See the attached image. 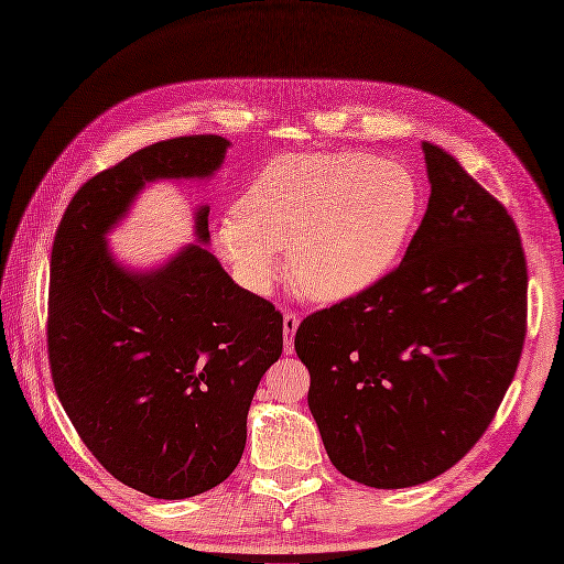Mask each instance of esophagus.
<instances>
[{
    "label": "esophagus",
    "mask_w": 564,
    "mask_h": 564,
    "mask_svg": "<svg viewBox=\"0 0 564 564\" xmlns=\"http://www.w3.org/2000/svg\"><path fill=\"white\" fill-rule=\"evenodd\" d=\"M299 329V315L294 313H284L282 317V334H284V352L292 355L294 352V336Z\"/></svg>",
    "instance_id": "34e87169"
}]
</instances>
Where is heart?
I'll return each mask as SVG.
<instances>
[{
	"label": "heart",
	"mask_w": 564,
	"mask_h": 564,
	"mask_svg": "<svg viewBox=\"0 0 564 564\" xmlns=\"http://www.w3.org/2000/svg\"><path fill=\"white\" fill-rule=\"evenodd\" d=\"M421 214L412 169L365 152H286L216 224V245L247 289L282 272L319 303L365 294L395 268Z\"/></svg>",
	"instance_id": "b5f03b06"
}]
</instances>
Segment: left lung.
Segmentation results:
<instances>
[{
	"mask_svg": "<svg viewBox=\"0 0 564 564\" xmlns=\"http://www.w3.org/2000/svg\"><path fill=\"white\" fill-rule=\"evenodd\" d=\"M421 148L431 197L400 268L305 317L294 338L332 464L377 489L429 482L464 458L524 344L516 220L447 150Z\"/></svg>",
	"mask_w": 564,
	"mask_h": 564,
	"instance_id": "8db88e82",
	"label": "left lung"
}]
</instances>
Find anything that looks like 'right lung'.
Wrapping results in <instances>:
<instances>
[{
	"label": "right lung",
	"instance_id": "1",
	"mask_svg": "<svg viewBox=\"0 0 564 564\" xmlns=\"http://www.w3.org/2000/svg\"><path fill=\"white\" fill-rule=\"evenodd\" d=\"M224 135H181L135 150L84 183L51 249L48 362L58 400L110 475L155 499L220 485L247 445V414L282 355V315L195 242L150 268L115 259L108 235L155 181H209Z\"/></svg>",
	"mask_w": 564,
	"mask_h": 564
}]
</instances>
